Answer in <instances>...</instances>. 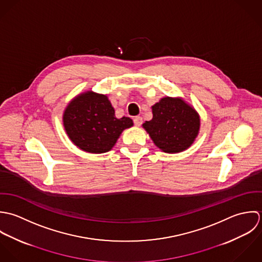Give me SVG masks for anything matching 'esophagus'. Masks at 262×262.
I'll use <instances>...</instances> for the list:
<instances>
[{
    "label": "esophagus",
    "mask_w": 262,
    "mask_h": 262,
    "mask_svg": "<svg viewBox=\"0 0 262 262\" xmlns=\"http://www.w3.org/2000/svg\"><path fill=\"white\" fill-rule=\"evenodd\" d=\"M134 123H135V125H137V126L142 125V123H143V118H142V116H135V117H134Z\"/></svg>",
    "instance_id": "esophagus-1"
}]
</instances>
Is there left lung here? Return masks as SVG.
Segmentation results:
<instances>
[{
	"label": "left lung",
	"mask_w": 262,
	"mask_h": 262,
	"mask_svg": "<svg viewBox=\"0 0 262 262\" xmlns=\"http://www.w3.org/2000/svg\"><path fill=\"white\" fill-rule=\"evenodd\" d=\"M153 118L143 127L165 153H179L191 146L200 130L198 112L181 99L165 97L152 106Z\"/></svg>",
	"instance_id": "8db88e82"
}]
</instances>
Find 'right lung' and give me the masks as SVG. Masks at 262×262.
Listing matches in <instances>:
<instances>
[{"instance_id":"1","label":"right lung","mask_w":262,"mask_h":262,"mask_svg":"<svg viewBox=\"0 0 262 262\" xmlns=\"http://www.w3.org/2000/svg\"><path fill=\"white\" fill-rule=\"evenodd\" d=\"M62 119L71 141L93 154L110 151L122 130L134 124L129 117L116 118L108 98L93 92L75 98L66 108Z\"/></svg>"}]
</instances>
